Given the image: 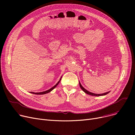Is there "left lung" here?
<instances>
[{
    "label": "left lung",
    "instance_id": "1",
    "mask_svg": "<svg viewBox=\"0 0 135 135\" xmlns=\"http://www.w3.org/2000/svg\"><path fill=\"white\" fill-rule=\"evenodd\" d=\"M79 85H80V88L82 89V90L84 92V93H85L86 94H88V95H89L94 96H104V95H107V94H108L109 93H110V91H109V92H107V93H104V94H94V93H91V92L88 91V90H86L85 89H84V88L82 86V85H81V84H80V82H79Z\"/></svg>",
    "mask_w": 135,
    "mask_h": 135
}]
</instances>
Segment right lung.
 Instances as JSON below:
<instances>
[{
    "mask_svg": "<svg viewBox=\"0 0 135 135\" xmlns=\"http://www.w3.org/2000/svg\"><path fill=\"white\" fill-rule=\"evenodd\" d=\"M61 78H62V77H61V78H60V80L58 81V83H57L55 86H54L52 88H51V89H50L49 90H46V91H44V92H41V93H33V92H31V93L33 94H35V95H43V94H47V93H50V92L51 91L54 89H55V88L57 86V85L59 84V83L60 82V81H61Z\"/></svg>",
    "mask_w": 135,
    "mask_h": 135,
    "instance_id": "1",
    "label": "right lung"
}]
</instances>
